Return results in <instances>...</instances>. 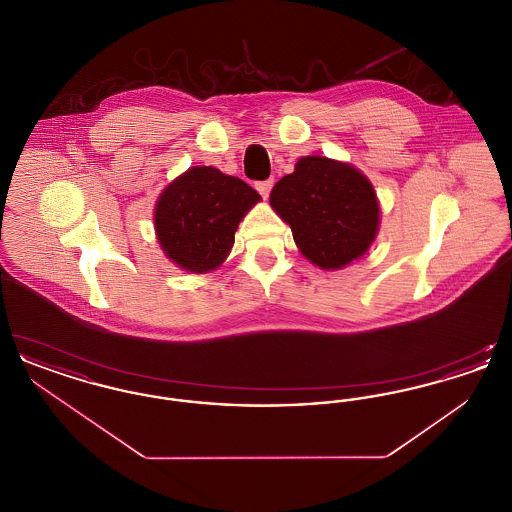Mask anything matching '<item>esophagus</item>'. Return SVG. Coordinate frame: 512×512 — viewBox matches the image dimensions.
Instances as JSON below:
<instances>
[{
	"label": "esophagus",
	"instance_id": "1",
	"mask_svg": "<svg viewBox=\"0 0 512 512\" xmlns=\"http://www.w3.org/2000/svg\"><path fill=\"white\" fill-rule=\"evenodd\" d=\"M272 184H274V180L272 178H268V180H263V182H257L255 184V188H257V192L263 195L265 199H267L268 194H270V190H272Z\"/></svg>",
	"mask_w": 512,
	"mask_h": 512
}]
</instances>
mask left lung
Listing matches in <instances>:
<instances>
[{
  "label": "left lung",
  "mask_w": 512,
  "mask_h": 512,
  "mask_svg": "<svg viewBox=\"0 0 512 512\" xmlns=\"http://www.w3.org/2000/svg\"><path fill=\"white\" fill-rule=\"evenodd\" d=\"M270 207L290 224L303 257L324 270L361 259L380 226L378 197L365 174L318 155L301 157L276 182Z\"/></svg>",
  "instance_id": "left-lung-1"
}]
</instances>
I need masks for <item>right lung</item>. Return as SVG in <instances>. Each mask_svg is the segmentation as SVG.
<instances>
[{
    "mask_svg": "<svg viewBox=\"0 0 512 512\" xmlns=\"http://www.w3.org/2000/svg\"><path fill=\"white\" fill-rule=\"evenodd\" d=\"M261 201L249 184L215 167H190L155 203L161 249L188 272H211L228 257L245 213Z\"/></svg>",
    "mask_w": 512,
    "mask_h": 512,
    "instance_id": "1",
    "label": "right lung"
}]
</instances>
